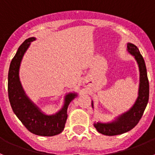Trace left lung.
I'll return each mask as SVG.
<instances>
[{"instance_id": "left-lung-1", "label": "left lung", "mask_w": 155, "mask_h": 155, "mask_svg": "<svg viewBox=\"0 0 155 155\" xmlns=\"http://www.w3.org/2000/svg\"><path fill=\"white\" fill-rule=\"evenodd\" d=\"M127 50L133 56L139 66L140 71V86L138 97L133 106L128 111L124 112L110 122H94V126L99 133L106 136H117L128 132L139 123L143 114L149 100V82L147 72L143 58L136 45L128 42ZM94 108L93 101L91 102Z\"/></svg>"}]
</instances>
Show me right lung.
Masks as SVG:
<instances>
[{
	"label": "right lung",
	"mask_w": 155,
	"mask_h": 155,
	"mask_svg": "<svg viewBox=\"0 0 155 155\" xmlns=\"http://www.w3.org/2000/svg\"><path fill=\"white\" fill-rule=\"evenodd\" d=\"M35 39V37L26 39L12 60L8 75V98L14 114L28 131L37 136H53L60 134L64 128L68 117V107L70 102L77 97V94L75 92L67 94L63 107L52 115L41 112L26 94L19 80V67L23 55L31 42Z\"/></svg>",
	"instance_id": "1"
}]
</instances>
